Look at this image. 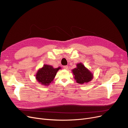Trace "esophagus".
I'll return each instance as SVG.
<instances>
[{"instance_id":"1","label":"esophagus","mask_w":128,"mask_h":128,"mask_svg":"<svg viewBox=\"0 0 128 128\" xmlns=\"http://www.w3.org/2000/svg\"><path fill=\"white\" fill-rule=\"evenodd\" d=\"M63 68L64 70H68V66H63Z\"/></svg>"}]
</instances>
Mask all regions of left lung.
<instances>
[{
	"label": "left lung",
	"mask_w": 128,
	"mask_h": 128,
	"mask_svg": "<svg viewBox=\"0 0 128 128\" xmlns=\"http://www.w3.org/2000/svg\"><path fill=\"white\" fill-rule=\"evenodd\" d=\"M76 68L73 69L72 72L74 75V79L79 84H87L93 79L92 73L82 63L77 64Z\"/></svg>",
	"instance_id": "8db88e82"
}]
</instances>
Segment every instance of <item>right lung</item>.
Segmentation results:
<instances>
[{"label":"right lung","instance_id":"add662e5","mask_svg":"<svg viewBox=\"0 0 128 128\" xmlns=\"http://www.w3.org/2000/svg\"><path fill=\"white\" fill-rule=\"evenodd\" d=\"M60 68H54L49 65H44L42 68L39 69L36 75V79L42 85L48 86L54 79L56 72Z\"/></svg>","mask_w":128,"mask_h":128}]
</instances>
